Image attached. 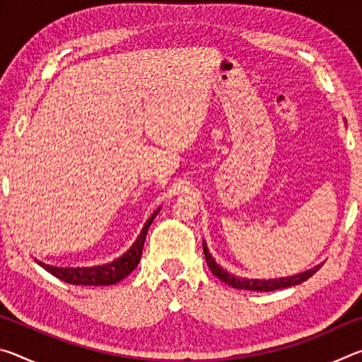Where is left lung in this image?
<instances>
[{
	"label": "left lung",
	"mask_w": 362,
	"mask_h": 362,
	"mask_svg": "<svg viewBox=\"0 0 362 362\" xmlns=\"http://www.w3.org/2000/svg\"><path fill=\"white\" fill-rule=\"evenodd\" d=\"M203 250L206 255V262H207V265H209L212 274H216L220 281H223L225 284L235 287V289H246V291H257V292H272V291L284 289V287L302 284L303 281L313 276L317 269L321 268V265H316L315 268L306 269V272H303V273L293 274V276L278 278V279H246V278H238V276H235V274L228 273L226 269L217 265L216 260H214L212 255L209 254V249H207L204 241H203Z\"/></svg>",
	"instance_id": "obj_1"
}]
</instances>
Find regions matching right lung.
Instances as JSON below:
<instances>
[{"label":"right lung","instance_id":"1","mask_svg":"<svg viewBox=\"0 0 362 362\" xmlns=\"http://www.w3.org/2000/svg\"><path fill=\"white\" fill-rule=\"evenodd\" d=\"M155 211L153 216L146 220L142 231H140L139 238L136 243L132 244V247L127 250L126 254H122L119 259L107 263V265H99V267H84V268H60V267H51L46 265V263L38 262V265L42 267L59 279L65 281L69 284H78V286H112L119 283L121 279H124L127 274H131L134 269L137 268L140 257H142V249L145 243L146 231H148L150 225L153 220H155L156 214Z\"/></svg>","mask_w":362,"mask_h":362}]
</instances>
